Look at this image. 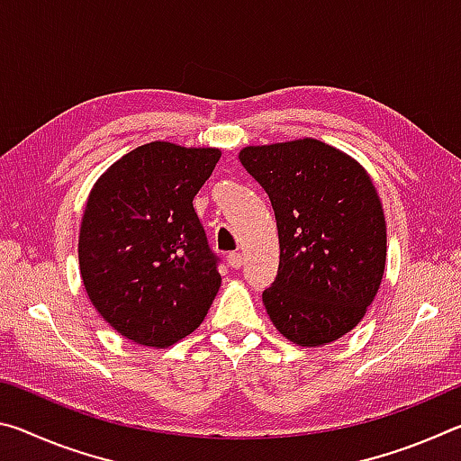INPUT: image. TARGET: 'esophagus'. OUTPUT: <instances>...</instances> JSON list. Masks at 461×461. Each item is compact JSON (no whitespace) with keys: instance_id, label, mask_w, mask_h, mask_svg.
Instances as JSON below:
<instances>
[{"instance_id":"1","label":"esophagus","mask_w":461,"mask_h":461,"mask_svg":"<svg viewBox=\"0 0 461 461\" xmlns=\"http://www.w3.org/2000/svg\"><path fill=\"white\" fill-rule=\"evenodd\" d=\"M228 262H230L231 268H240L241 264H244V256H241L240 252H230L228 254Z\"/></svg>"}]
</instances>
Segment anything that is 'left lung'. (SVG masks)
Returning <instances> with one entry per match:
<instances>
[{
  "instance_id": "obj_1",
  "label": "left lung",
  "mask_w": 461,
  "mask_h": 461,
  "mask_svg": "<svg viewBox=\"0 0 461 461\" xmlns=\"http://www.w3.org/2000/svg\"><path fill=\"white\" fill-rule=\"evenodd\" d=\"M240 162L267 191L278 275L262 293L270 321L296 346L339 339L360 323L386 264V221L368 173L313 138L248 146Z\"/></svg>"
}]
</instances>
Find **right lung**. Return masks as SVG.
I'll return each mask as SVG.
<instances>
[{
  "instance_id": "obj_1",
  "label": "right lung",
  "mask_w": 461,
  "mask_h": 461,
  "mask_svg": "<svg viewBox=\"0 0 461 461\" xmlns=\"http://www.w3.org/2000/svg\"><path fill=\"white\" fill-rule=\"evenodd\" d=\"M217 148L150 142L93 186L79 233L81 278L99 315L136 343L173 346L197 330L221 286L193 199Z\"/></svg>"
}]
</instances>
